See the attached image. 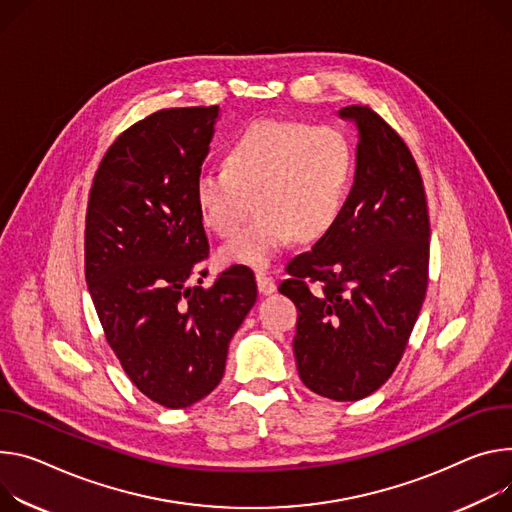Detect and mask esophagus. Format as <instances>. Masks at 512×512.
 I'll return each instance as SVG.
<instances>
[{
	"mask_svg": "<svg viewBox=\"0 0 512 512\" xmlns=\"http://www.w3.org/2000/svg\"><path fill=\"white\" fill-rule=\"evenodd\" d=\"M255 280H257V290H259V294L267 296V294H273V292H275L273 277L267 275L265 271H257V273H255Z\"/></svg>",
	"mask_w": 512,
	"mask_h": 512,
	"instance_id": "34e87169",
	"label": "esophagus"
}]
</instances>
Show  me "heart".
I'll return each instance as SVG.
<instances>
[{
	"mask_svg": "<svg viewBox=\"0 0 512 512\" xmlns=\"http://www.w3.org/2000/svg\"><path fill=\"white\" fill-rule=\"evenodd\" d=\"M351 167V147L337 128L298 120L247 126L230 145L226 167L204 169L194 183L198 214L220 239H235L261 208L218 253L220 263L267 267L292 237L320 239L343 210Z\"/></svg>",
	"mask_w": 512,
	"mask_h": 512,
	"instance_id": "b5f03b06",
	"label": "heart"
}]
</instances>
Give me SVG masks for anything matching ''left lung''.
Instances as JSON below:
<instances>
[{
  "label": "left lung",
  "mask_w": 512,
  "mask_h": 512,
  "mask_svg": "<svg viewBox=\"0 0 512 512\" xmlns=\"http://www.w3.org/2000/svg\"><path fill=\"white\" fill-rule=\"evenodd\" d=\"M339 116L359 130L353 188L337 222L294 257L280 284L298 308L294 355L314 394L353 402L394 374L429 284V210L404 138L369 106Z\"/></svg>",
  "instance_id": "8db88e82"
}]
</instances>
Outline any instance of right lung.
<instances>
[{
	"label": "right lung",
	"instance_id": "right-lung-1",
	"mask_svg": "<svg viewBox=\"0 0 512 512\" xmlns=\"http://www.w3.org/2000/svg\"><path fill=\"white\" fill-rule=\"evenodd\" d=\"M216 118L218 106H196L132 124L106 151L87 202L85 280L106 341L130 382L165 408L220 384L228 343L257 300L245 265L200 286L210 247L194 183Z\"/></svg>",
	"mask_w": 512,
	"mask_h": 512
}]
</instances>
